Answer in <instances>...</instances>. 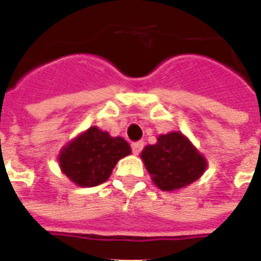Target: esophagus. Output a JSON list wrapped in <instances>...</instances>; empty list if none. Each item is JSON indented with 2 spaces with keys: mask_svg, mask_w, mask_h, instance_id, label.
<instances>
[{
  "mask_svg": "<svg viewBox=\"0 0 261 261\" xmlns=\"http://www.w3.org/2000/svg\"><path fill=\"white\" fill-rule=\"evenodd\" d=\"M143 147H144L143 141H137V143L131 144V149H133V152H134L136 155H137V154H140V152H141Z\"/></svg>",
  "mask_w": 261,
  "mask_h": 261,
  "instance_id": "esophagus-1",
  "label": "esophagus"
}]
</instances>
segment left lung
Returning <instances> with one entry per match:
<instances>
[{"label":"left lung","mask_w":261,"mask_h":261,"mask_svg":"<svg viewBox=\"0 0 261 261\" xmlns=\"http://www.w3.org/2000/svg\"><path fill=\"white\" fill-rule=\"evenodd\" d=\"M151 179L161 191H176L195 182L205 172L207 161L179 131L162 134L156 144L141 152Z\"/></svg>","instance_id":"left-lung-1"}]
</instances>
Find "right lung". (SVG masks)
I'll return each instance as SVG.
<instances>
[{
  "mask_svg": "<svg viewBox=\"0 0 261 261\" xmlns=\"http://www.w3.org/2000/svg\"><path fill=\"white\" fill-rule=\"evenodd\" d=\"M128 154L131 148L124 138L90 127L63 147L58 160L70 181L90 188L107 181L118 160Z\"/></svg>",
  "mask_w": 261,
  "mask_h": 261,
  "instance_id": "add662e5",
  "label": "right lung"
}]
</instances>
